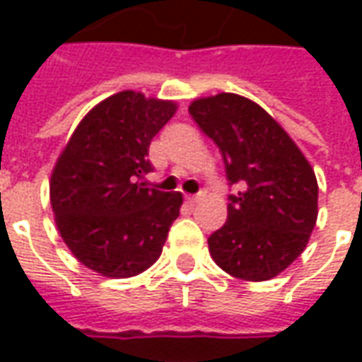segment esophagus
I'll use <instances>...</instances> for the list:
<instances>
[{
    "mask_svg": "<svg viewBox=\"0 0 362 362\" xmlns=\"http://www.w3.org/2000/svg\"><path fill=\"white\" fill-rule=\"evenodd\" d=\"M186 199H188L189 205H196L197 202L202 199V194H197V196H188V197H186Z\"/></svg>",
    "mask_w": 362,
    "mask_h": 362,
    "instance_id": "obj_1",
    "label": "esophagus"
}]
</instances>
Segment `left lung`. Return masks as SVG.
I'll return each mask as SVG.
<instances>
[{
  "instance_id": "obj_1",
  "label": "left lung",
  "mask_w": 362,
  "mask_h": 362,
  "mask_svg": "<svg viewBox=\"0 0 362 362\" xmlns=\"http://www.w3.org/2000/svg\"><path fill=\"white\" fill-rule=\"evenodd\" d=\"M192 118L219 147L228 184L227 223L209 238L215 264L244 281L287 269L310 238L318 217V182L295 141L262 106L221 93L197 98Z\"/></svg>"
}]
</instances>
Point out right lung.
<instances>
[{
	"mask_svg": "<svg viewBox=\"0 0 362 362\" xmlns=\"http://www.w3.org/2000/svg\"><path fill=\"white\" fill-rule=\"evenodd\" d=\"M176 112L170 100L124 90L81 119L52 173L50 202L67 248L106 277H132L160 256L180 215V192L149 188L151 139Z\"/></svg>",
	"mask_w": 362,
	"mask_h": 362,
	"instance_id": "add662e5",
	"label": "right lung"
}]
</instances>
